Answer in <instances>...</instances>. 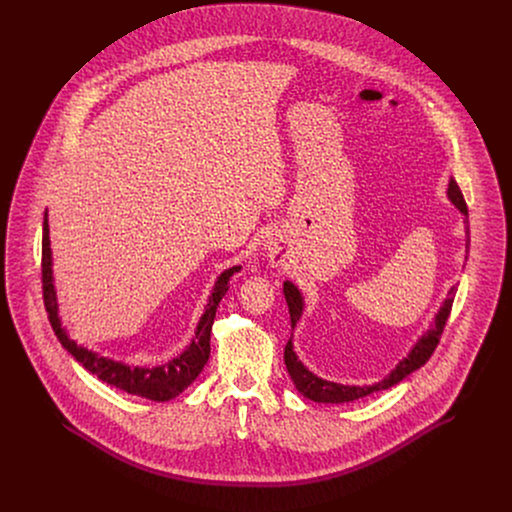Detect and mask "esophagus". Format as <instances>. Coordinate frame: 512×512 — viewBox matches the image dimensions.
I'll return each instance as SVG.
<instances>
[{
  "label": "esophagus",
  "mask_w": 512,
  "mask_h": 512,
  "mask_svg": "<svg viewBox=\"0 0 512 512\" xmlns=\"http://www.w3.org/2000/svg\"><path fill=\"white\" fill-rule=\"evenodd\" d=\"M268 254H270V258H276L278 254H280V250H278V246H274L272 242L268 244Z\"/></svg>",
  "instance_id": "obj_1"
}]
</instances>
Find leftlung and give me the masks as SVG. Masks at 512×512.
I'll list each match as a JSON object with an SVG mask.
<instances>
[{"instance_id":"1","label":"left lung","mask_w":512,"mask_h":512,"mask_svg":"<svg viewBox=\"0 0 512 512\" xmlns=\"http://www.w3.org/2000/svg\"><path fill=\"white\" fill-rule=\"evenodd\" d=\"M447 197L449 201L455 205V209L465 217V260H467V250H469V213H467V205H465V199L455 183V179L451 177L449 179V185H447ZM457 292V286H453L449 292L445 301L441 303L438 313H436V319L434 323L430 325V329L416 341V345L410 349V353L394 366L382 380L374 382V384H363V386H349V384H337V382H331V380H325L317 374H313L307 366L303 365L295 351H293V341L290 339L288 345H286V351H284V361L288 366V372L292 376L293 384L295 388L309 400L313 402H321V404H343V402H353V400H359V398H365L372 392H378V390H386L394 384H398L402 378H406L410 372L418 370L420 366L426 365L428 359L434 355L436 347H438L439 337L443 333V327H445V321L449 317V311H451V305H453V297ZM284 295H286V301H288V307H290V317H292V329L297 325V321L301 319L303 315V295L297 290V286H293L292 282H284Z\"/></svg>"}]
</instances>
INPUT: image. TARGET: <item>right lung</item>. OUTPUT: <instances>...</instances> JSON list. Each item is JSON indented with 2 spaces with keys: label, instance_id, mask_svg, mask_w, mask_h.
<instances>
[{
  "label": "right lung",
  "instance_id": "add662e5",
  "mask_svg": "<svg viewBox=\"0 0 512 512\" xmlns=\"http://www.w3.org/2000/svg\"><path fill=\"white\" fill-rule=\"evenodd\" d=\"M41 274H43V299L45 309L49 313L51 327L61 341V345L73 355L74 359L84 366L88 372L98 376L102 382L116 386L128 394L142 396L153 402H167L175 396H179L189 384L195 382V378L201 374L203 366L207 365L211 355V329L217 315L220 299L230 288V278L242 270V266H232L224 270L215 282L213 293L209 295L205 313L201 315L197 323L195 337L187 345V349L171 359L169 363L159 366H130L122 361H114L108 357H102L100 353H94L82 345H76L67 333V329L61 323L59 317V301L55 290V278H53V252H51V240H49V215L45 211L43 219V254H41Z\"/></svg>",
  "mask_w": 512,
  "mask_h": 512
}]
</instances>
